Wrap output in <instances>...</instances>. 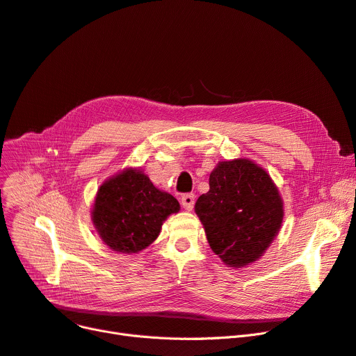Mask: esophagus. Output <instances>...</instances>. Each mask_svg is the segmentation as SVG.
<instances>
[{"mask_svg": "<svg viewBox=\"0 0 356 356\" xmlns=\"http://www.w3.org/2000/svg\"><path fill=\"white\" fill-rule=\"evenodd\" d=\"M195 199H196V196L193 193L183 195L181 196V205H183V208L186 209V211H192V208L195 207Z\"/></svg>", "mask_w": 356, "mask_h": 356, "instance_id": "34e87169", "label": "esophagus"}]
</instances>
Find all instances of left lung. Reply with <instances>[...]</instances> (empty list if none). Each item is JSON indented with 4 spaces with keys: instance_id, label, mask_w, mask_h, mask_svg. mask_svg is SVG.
Returning a JSON list of instances; mask_svg holds the SVG:
<instances>
[{
    "instance_id": "obj_1",
    "label": "left lung",
    "mask_w": 356,
    "mask_h": 356,
    "mask_svg": "<svg viewBox=\"0 0 356 356\" xmlns=\"http://www.w3.org/2000/svg\"><path fill=\"white\" fill-rule=\"evenodd\" d=\"M195 211L211 249L225 265L257 260L281 228L282 200L269 175L249 160L222 161L209 176V191Z\"/></svg>"
}]
</instances>
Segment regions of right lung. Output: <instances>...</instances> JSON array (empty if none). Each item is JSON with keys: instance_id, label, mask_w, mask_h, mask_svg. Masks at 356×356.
Instances as JSON below:
<instances>
[{"instance_id": "1", "label": "right lung", "mask_w": 356, "mask_h": 356, "mask_svg": "<svg viewBox=\"0 0 356 356\" xmlns=\"http://www.w3.org/2000/svg\"><path fill=\"white\" fill-rule=\"evenodd\" d=\"M179 209L175 196L159 191L148 176L129 168L102 184L92 222L112 250L138 253L159 237L163 221Z\"/></svg>"}]
</instances>
